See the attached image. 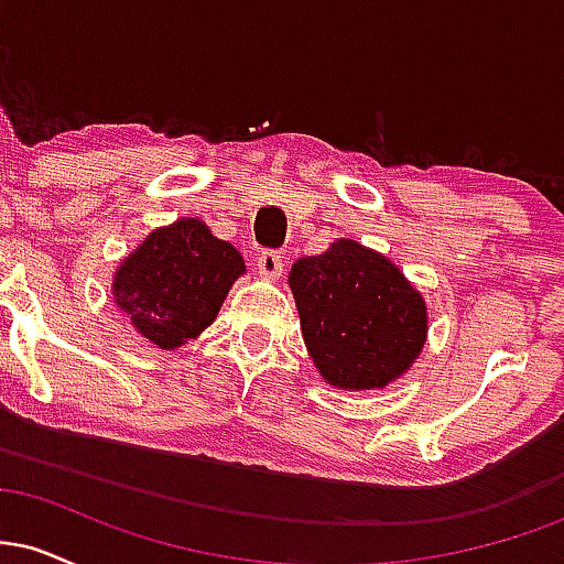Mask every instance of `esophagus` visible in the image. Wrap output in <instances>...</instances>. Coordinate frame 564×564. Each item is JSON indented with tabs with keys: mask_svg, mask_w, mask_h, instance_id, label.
Segmentation results:
<instances>
[{
	"mask_svg": "<svg viewBox=\"0 0 564 564\" xmlns=\"http://www.w3.org/2000/svg\"><path fill=\"white\" fill-rule=\"evenodd\" d=\"M257 273L268 278V281H278L283 273L281 254H278V251H262V254L257 257Z\"/></svg>",
	"mask_w": 564,
	"mask_h": 564,
	"instance_id": "esophagus-1",
	"label": "esophagus"
}]
</instances>
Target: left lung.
<instances>
[{
  "instance_id": "8db88e82",
  "label": "left lung",
  "mask_w": 564,
  "mask_h": 564,
  "mask_svg": "<svg viewBox=\"0 0 564 564\" xmlns=\"http://www.w3.org/2000/svg\"><path fill=\"white\" fill-rule=\"evenodd\" d=\"M302 339L334 390H384L416 364L430 315L422 291L390 257L352 238L291 264Z\"/></svg>"
}]
</instances>
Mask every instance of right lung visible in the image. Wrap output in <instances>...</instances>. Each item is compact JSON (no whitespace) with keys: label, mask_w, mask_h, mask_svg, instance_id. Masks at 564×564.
<instances>
[{"label":"right lung","mask_w":564,"mask_h":564,"mask_svg":"<svg viewBox=\"0 0 564 564\" xmlns=\"http://www.w3.org/2000/svg\"><path fill=\"white\" fill-rule=\"evenodd\" d=\"M246 273L241 251L198 217L151 230L113 273L111 294L142 339L177 349L212 326L232 283Z\"/></svg>","instance_id":"right-lung-1"}]
</instances>
